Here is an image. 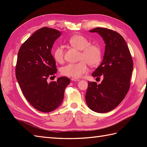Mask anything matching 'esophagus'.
Instances as JSON below:
<instances>
[{
    "instance_id": "esophagus-1",
    "label": "esophagus",
    "mask_w": 147,
    "mask_h": 147,
    "mask_svg": "<svg viewBox=\"0 0 147 147\" xmlns=\"http://www.w3.org/2000/svg\"><path fill=\"white\" fill-rule=\"evenodd\" d=\"M71 80L73 82H78L80 80L78 78H71Z\"/></svg>"
}]
</instances>
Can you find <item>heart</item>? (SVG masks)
Segmentation results:
<instances>
[{
    "label": "heart",
    "instance_id": "b5f03b06",
    "mask_svg": "<svg viewBox=\"0 0 147 147\" xmlns=\"http://www.w3.org/2000/svg\"><path fill=\"white\" fill-rule=\"evenodd\" d=\"M69 45L80 50L77 63H69L61 69L63 75L72 78H78L88 72V65L96 67L101 62L102 49L98 43H90L89 40L82 35L76 34L68 40ZM53 57L59 64L64 60V51L62 47H56L53 51Z\"/></svg>",
    "mask_w": 147,
    "mask_h": 147
}]
</instances>
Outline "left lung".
<instances>
[{"mask_svg": "<svg viewBox=\"0 0 147 147\" xmlns=\"http://www.w3.org/2000/svg\"><path fill=\"white\" fill-rule=\"evenodd\" d=\"M103 38L105 43L103 61L92 76L104 78L100 84L88 82L85 95L89 108L97 113H107L121 103L129 90L133 61L121 35L103 28L90 30Z\"/></svg>", "mask_w": 147, "mask_h": 147, "instance_id": "8db88e82", "label": "left lung"}]
</instances>
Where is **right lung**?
<instances>
[{"label": "right lung", "mask_w": 147, "mask_h": 147, "mask_svg": "<svg viewBox=\"0 0 147 147\" xmlns=\"http://www.w3.org/2000/svg\"><path fill=\"white\" fill-rule=\"evenodd\" d=\"M61 35L54 29H40L23 43L18 54L15 72L21 90L29 104L42 112H50L58 107L70 83L66 77L47 82L49 77L57 73L51 50Z\"/></svg>", "instance_id": "obj_1"}]
</instances>
